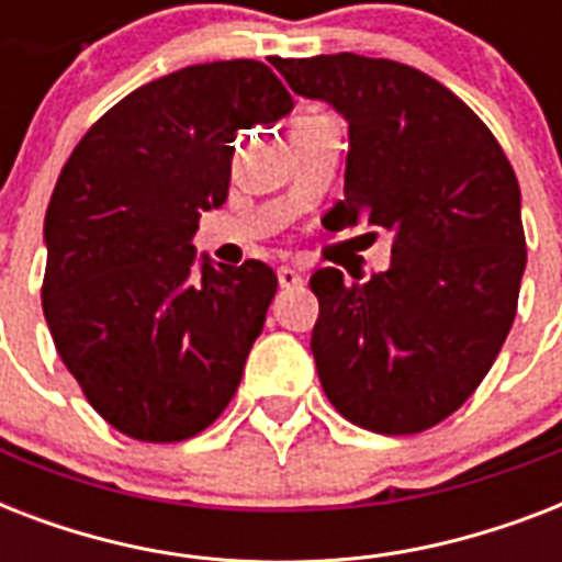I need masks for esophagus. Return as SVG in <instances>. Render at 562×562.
<instances>
[{
	"label": "esophagus",
	"instance_id": "obj_1",
	"mask_svg": "<svg viewBox=\"0 0 562 562\" xmlns=\"http://www.w3.org/2000/svg\"><path fill=\"white\" fill-rule=\"evenodd\" d=\"M277 280H280V289H300L303 285V273L294 271V268H280Z\"/></svg>",
	"mask_w": 562,
	"mask_h": 562
}]
</instances>
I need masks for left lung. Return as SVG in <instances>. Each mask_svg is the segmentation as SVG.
<instances>
[{
	"mask_svg": "<svg viewBox=\"0 0 562 562\" xmlns=\"http://www.w3.org/2000/svg\"><path fill=\"white\" fill-rule=\"evenodd\" d=\"M273 66L350 125L344 201L326 218L393 233L387 271L347 282L321 268L308 280L324 393L361 428L426 431L470 400L514 326L528 259L514 166L490 127L414 66L352 52Z\"/></svg>",
	"mask_w": 562,
	"mask_h": 562,
	"instance_id": "obj_1",
	"label": "left lung"
}]
</instances>
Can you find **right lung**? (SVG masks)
<instances>
[{
	"mask_svg": "<svg viewBox=\"0 0 562 562\" xmlns=\"http://www.w3.org/2000/svg\"><path fill=\"white\" fill-rule=\"evenodd\" d=\"M291 108L259 60L187 66L125 95L66 160L43 224V315L66 370L122 435L178 443L233 400L277 273L198 259L192 236L227 201L238 131Z\"/></svg>",
	"mask_w": 562,
	"mask_h": 562,
	"instance_id": "right-lung-1",
	"label": "right lung"
}]
</instances>
